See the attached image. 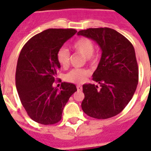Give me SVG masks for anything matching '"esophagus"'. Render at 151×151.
<instances>
[{"instance_id":"34e87169","label":"esophagus","mask_w":151,"mask_h":151,"mask_svg":"<svg viewBox=\"0 0 151 151\" xmlns=\"http://www.w3.org/2000/svg\"><path fill=\"white\" fill-rule=\"evenodd\" d=\"M77 89L78 90V91H81V90H82V86L80 85H77Z\"/></svg>"}]
</instances>
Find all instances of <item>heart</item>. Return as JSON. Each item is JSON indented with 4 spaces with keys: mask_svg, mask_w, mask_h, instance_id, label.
<instances>
[{
    "mask_svg": "<svg viewBox=\"0 0 151 151\" xmlns=\"http://www.w3.org/2000/svg\"><path fill=\"white\" fill-rule=\"evenodd\" d=\"M72 48L77 53L85 57L86 61L90 64H94L97 61V55L94 53L95 45L93 41L88 37H81L72 45ZM56 59L63 68L68 67L70 60V54L66 48H61L58 50ZM89 70L87 69H73L65 76L66 81L74 84H81L89 75Z\"/></svg>",
    "mask_w": 151,
    "mask_h": 151,
    "instance_id": "b5f03b06",
    "label": "heart"
}]
</instances>
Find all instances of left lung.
Masks as SVG:
<instances>
[{"label":"left lung","instance_id":"1","mask_svg":"<svg viewBox=\"0 0 151 151\" xmlns=\"http://www.w3.org/2000/svg\"><path fill=\"white\" fill-rule=\"evenodd\" d=\"M81 35L96 42L102 50L92 80L99 84L83 85V111L89 117L106 119L118 114L131 100L138 85L139 69L133 45L114 29L89 28Z\"/></svg>","mask_w":151,"mask_h":151}]
</instances>
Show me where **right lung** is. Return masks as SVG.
Here are the masks:
<instances>
[{
	"label": "right lung",
	"mask_w": 151,
	"mask_h": 151,
	"mask_svg": "<svg viewBox=\"0 0 151 151\" xmlns=\"http://www.w3.org/2000/svg\"><path fill=\"white\" fill-rule=\"evenodd\" d=\"M76 33L74 29H46L29 39L20 52L15 85L27 114L37 123L59 122L64 106L77 91L71 83H62L60 89L53 87L61 66L57 52Z\"/></svg>",
	"instance_id": "obj_1"
}]
</instances>
